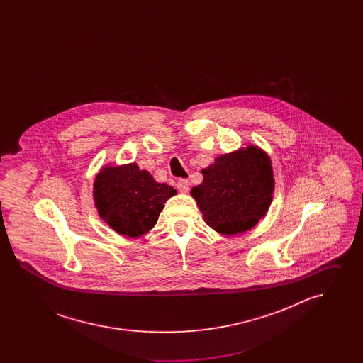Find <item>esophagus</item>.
I'll use <instances>...</instances> for the list:
<instances>
[{
  "label": "esophagus",
  "instance_id": "esophagus-1",
  "mask_svg": "<svg viewBox=\"0 0 363 363\" xmlns=\"http://www.w3.org/2000/svg\"><path fill=\"white\" fill-rule=\"evenodd\" d=\"M177 188H178L181 193H188L189 191V182H188V179H179L177 182Z\"/></svg>",
  "mask_w": 363,
  "mask_h": 363
}]
</instances>
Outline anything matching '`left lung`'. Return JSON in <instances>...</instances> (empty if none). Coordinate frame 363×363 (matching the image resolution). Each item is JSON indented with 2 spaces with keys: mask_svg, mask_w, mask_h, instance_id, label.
I'll return each mask as SVG.
<instances>
[{
  "mask_svg": "<svg viewBox=\"0 0 363 363\" xmlns=\"http://www.w3.org/2000/svg\"><path fill=\"white\" fill-rule=\"evenodd\" d=\"M201 173L203 184L190 194L212 230L223 235L242 234L267 215L275 179L271 157L257 145L219 155Z\"/></svg>",
  "mask_w": 363,
  "mask_h": 363,
  "instance_id": "8db88e82",
  "label": "left lung"
}]
</instances>
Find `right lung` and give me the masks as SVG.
I'll use <instances>...</instances> for the list:
<instances>
[{
    "label": "right lung",
    "instance_id": "1",
    "mask_svg": "<svg viewBox=\"0 0 363 363\" xmlns=\"http://www.w3.org/2000/svg\"><path fill=\"white\" fill-rule=\"evenodd\" d=\"M175 194L173 186L156 182L136 163L104 166L94 181V201L101 219L130 238L147 234L156 225L164 203Z\"/></svg>",
    "mask_w": 363,
    "mask_h": 363
}]
</instances>
